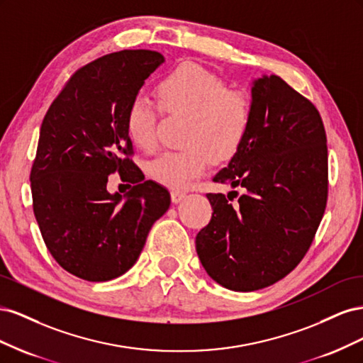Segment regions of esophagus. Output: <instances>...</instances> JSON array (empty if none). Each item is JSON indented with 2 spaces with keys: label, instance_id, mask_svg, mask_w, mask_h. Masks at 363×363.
I'll return each instance as SVG.
<instances>
[{
  "label": "esophagus",
  "instance_id": "obj_1",
  "mask_svg": "<svg viewBox=\"0 0 363 363\" xmlns=\"http://www.w3.org/2000/svg\"><path fill=\"white\" fill-rule=\"evenodd\" d=\"M186 199V194L184 192H182V191H172L171 192V200H172V203H180L182 200H184Z\"/></svg>",
  "mask_w": 363,
  "mask_h": 363
}]
</instances>
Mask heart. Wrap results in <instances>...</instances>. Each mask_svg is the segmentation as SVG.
Masks as SVG:
<instances>
[{"label": "heart", "instance_id": "obj_1", "mask_svg": "<svg viewBox=\"0 0 363 363\" xmlns=\"http://www.w3.org/2000/svg\"><path fill=\"white\" fill-rule=\"evenodd\" d=\"M156 94L167 113L189 118L183 151H167L150 164L159 183L175 191L186 189L206 171L211 157L227 160L242 147L248 135L252 104L240 91H228L227 83L200 65L184 62L157 83ZM157 115L144 95L135 96L125 113L127 136L133 144L156 148Z\"/></svg>", "mask_w": 363, "mask_h": 363}]
</instances>
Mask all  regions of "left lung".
Segmentation results:
<instances>
[{
  "label": "left lung",
  "instance_id": "8db88e82",
  "mask_svg": "<svg viewBox=\"0 0 363 363\" xmlns=\"http://www.w3.org/2000/svg\"><path fill=\"white\" fill-rule=\"evenodd\" d=\"M252 116L242 147L213 182L244 188L207 194L212 219L196 255L218 284L236 292L271 286L309 250L327 203V139L315 106L280 79L251 80Z\"/></svg>",
  "mask_w": 363,
  "mask_h": 363
}]
</instances>
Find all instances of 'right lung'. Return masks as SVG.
Instances as JSON below:
<instances>
[{
    "instance_id": "obj_1",
    "label": "right lung",
    "mask_w": 363,
    "mask_h": 363,
    "mask_svg": "<svg viewBox=\"0 0 363 363\" xmlns=\"http://www.w3.org/2000/svg\"><path fill=\"white\" fill-rule=\"evenodd\" d=\"M164 62L157 51L107 54L74 74L43 118L30 182L33 211L51 256L87 281H108L135 265L150 230L168 211L162 184L124 157L128 104ZM119 170L124 196L106 191Z\"/></svg>"
}]
</instances>
